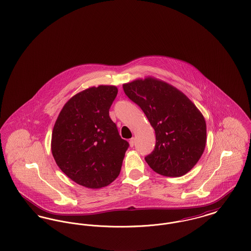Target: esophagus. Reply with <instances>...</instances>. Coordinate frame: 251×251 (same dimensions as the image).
<instances>
[{
    "instance_id": "1",
    "label": "esophagus",
    "mask_w": 251,
    "mask_h": 251,
    "mask_svg": "<svg viewBox=\"0 0 251 251\" xmlns=\"http://www.w3.org/2000/svg\"><path fill=\"white\" fill-rule=\"evenodd\" d=\"M129 143H130V146L131 147H133L134 146V143H135V138L134 137H132L130 139V141H129Z\"/></svg>"
}]
</instances>
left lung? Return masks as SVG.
Segmentation results:
<instances>
[{"instance_id":"left-lung-1","label":"left lung","mask_w":251,"mask_h":251,"mask_svg":"<svg viewBox=\"0 0 251 251\" xmlns=\"http://www.w3.org/2000/svg\"><path fill=\"white\" fill-rule=\"evenodd\" d=\"M123 90L155 131V148L145 157L148 165L167 177L190 171L206 145V122L201 111L179 89L155 78L124 84Z\"/></svg>"}]
</instances>
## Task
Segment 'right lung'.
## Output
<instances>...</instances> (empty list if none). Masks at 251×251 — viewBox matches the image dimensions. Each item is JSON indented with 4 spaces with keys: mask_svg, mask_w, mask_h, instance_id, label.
Here are the masks:
<instances>
[{
    "mask_svg": "<svg viewBox=\"0 0 251 251\" xmlns=\"http://www.w3.org/2000/svg\"><path fill=\"white\" fill-rule=\"evenodd\" d=\"M114 85L89 87L62 108L51 134V152L60 169L87 188L107 186L120 175L129 143L120 137L109 109Z\"/></svg>",
    "mask_w": 251,
    "mask_h": 251,
    "instance_id": "1",
    "label": "right lung"
}]
</instances>
